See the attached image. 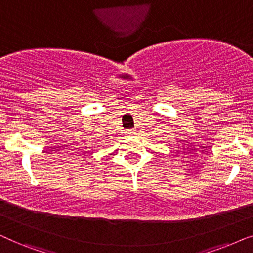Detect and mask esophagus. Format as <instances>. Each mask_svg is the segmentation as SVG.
Here are the masks:
<instances>
[{
	"label": "esophagus",
	"instance_id": "34e87169",
	"mask_svg": "<svg viewBox=\"0 0 253 253\" xmlns=\"http://www.w3.org/2000/svg\"><path fill=\"white\" fill-rule=\"evenodd\" d=\"M134 133H136V130H134V129L127 130V134H134Z\"/></svg>",
	"mask_w": 253,
	"mask_h": 253
}]
</instances>
